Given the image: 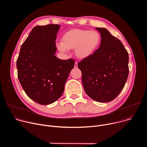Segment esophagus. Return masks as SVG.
Returning a JSON list of instances; mask_svg holds the SVG:
<instances>
[{
    "label": "esophagus",
    "instance_id": "34e87169",
    "mask_svg": "<svg viewBox=\"0 0 147 147\" xmlns=\"http://www.w3.org/2000/svg\"><path fill=\"white\" fill-rule=\"evenodd\" d=\"M77 67H78V63H77V62H76L75 64H74V67L77 68Z\"/></svg>",
    "mask_w": 147,
    "mask_h": 147
}]
</instances>
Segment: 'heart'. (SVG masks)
Here are the masks:
<instances>
[{"label": "heart", "mask_w": 147, "mask_h": 147, "mask_svg": "<svg viewBox=\"0 0 147 147\" xmlns=\"http://www.w3.org/2000/svg\"><path fill=\"white\" fill-rule=\"evenodd\" d=\"M100 39V35L97 31L73 29L63 35L58 48L62 52L75 49V54L78 58L86 59L98 49Z\"/></svg>", "instance_id": "heart-1"}]
</instances>
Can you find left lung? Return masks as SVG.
<instances>
[{
	"label": "left lung",
	"instance_id": "8db88e82",
	"mask_svg": "<svg viewBox=\"0 0 147 147\" xmlns=\"http://www.w3.org/2000/svg\"><path fill=\"white\" fill-rule=\"evenodd\" d=\"M100 34L98 49L78 63L86 94L99 102L115 99L123 89L129 73V54L121 41L106 28Z\"/></svg>",
	"mask_w": 147,
	"mask_h": 147
}]
</instances>
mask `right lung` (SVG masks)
<instances>
[{"instance_id": "1", "label": "right lung", "mask_w": 147, "mask_h": 147, "mask_svg": "<svg viewBox=\"0 0 147 147\" xmlns=\"http://www.w3.org/2000/svg\"><path fill=\"white\" fill-rule=\"evenodd\" d=\"M60 26L34 27L21 47L16 66L19 81L27 96L46 105L63 94L67 77L73 69V59L55 56L56 34Z\"/></svg>"}]
</instances>
